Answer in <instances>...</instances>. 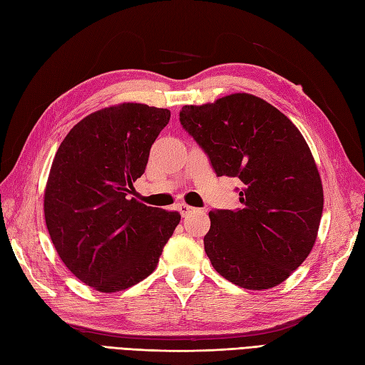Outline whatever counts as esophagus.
<instances>
[{
  "label": "esophagus",
  "mask_w": 365,
  "mask_h": 365,
  "mask_svg": "<svg viewBox=\"0 0 365 365\" xmlns=\"http://www.w3.org/2000/svg\"><path fill=\"white\" fill-rule=\"evenodd\" d=\"M179 211H180L182 216L185 217V216H188L190 212H192V211H194V208H192V207H190V205H186V203H180V205H179Z\"/></svg>",
  "instance_id": "34e87169"
}]
</instances>
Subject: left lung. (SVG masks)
Segmentation results:
<instances>
[{"mask_svg": "<svg viewBox=\"0 0 365 365\" xmlns=\"http://www.w3.org/2000/svg\"><path fill=\"white\" fill-rule=\"evenodd\" d=\"M180 123L210 155L219 177H237L240 207L210 211L205 253L216 272L247 289L282 284L319 230L324 190L304 135L253 93L186 105Z\"/></svg>", "mask_w": 365, "mask_h": 365, "instance_id": "left-lung-1", "label": "left lung"}]
</instances>
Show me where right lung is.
Segmentation results:
<instances>
[{"label": "right lung", "mask_w": 365, "mask_h": 365, "mask_svg": "<svg viewBox=\"0 0 365 365\" xmlns=\"http://www.w3.org/2000/svg\"><path fill=\"white\" fill-rule=\"evenodd\" d=\"M171 112L120 103L92 112L64 137L44 188V219L63 264L101 293L151 274L180 222L177 211L129 199Z\"/></svg>", "instance_id": "right-lung-1"}]
</instances>
